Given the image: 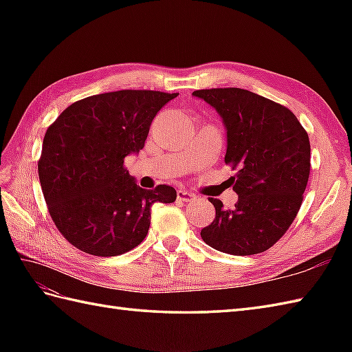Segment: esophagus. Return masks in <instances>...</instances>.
Here are the masks:
<instances>
[{
	"instance_id": "1",
	"label": "esophagus",
	"mask_w": 352,
	"mask_h": 352,
	"mask_svg": "<svg viewBox=\"0 0 352 352\" xmlns=\"http://www.w3.org/2000/svg\"><path fill=\"white\" fill-rule=\"evenodd\" d=\"M177 198L183 201V203H190V201L195 199V195H193L192 192L189 190H184V189H180L177 192Z\"/></svg>"
}]
</instances>
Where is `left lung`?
Instances as JSON below:
<instances>
[{
  "instance_id": "left-lung-1",
  "label": "left lung",
  "mask_w": 352,
  "mask_h": 352,
  "mask_svg": "<svg viewBox=\"0 0 352 352\" xmlns=\"http://www.w3.org/2000/svg\"><path fill=\"white\" fill-rule=\"evenodd\" d=\"M223 119L226 164L239 195L234 210L208 198L216 216L201 230L203 241L221 252L252 256L271 248L289 230L302 204L310 175V140L292 111L239 87L195 91Z\"/></svg>"
}]
</instances>
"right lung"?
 I'll list each match as a JSON object with an SVG mask.
<instances>
[{
    "label": "right lung",
    "mask_w": 352,
    "mask_h": 352,
    "mask_svg": "<svg viewBox=\"0 0 352 352\" xmlns=\"http://www.w3.org/2000/svg\"><path fill=\"white\" fill-rule=\"evenodd\" d=\"M178 94L125 91L66 107L43 138L37 162L43 198L57 230L77 250L113 257L144 241L154 203H174L166 184L142 189L124 160L145 145L149 125Z\"/></svg>",
    "instance_id": "1"
}]
</instances>
